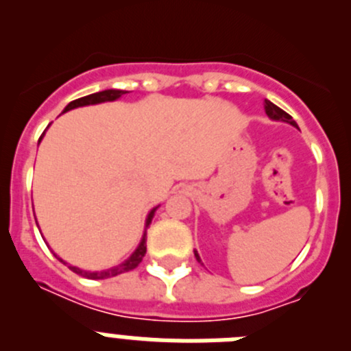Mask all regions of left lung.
Returning <instances> with one entry per match:
<instances>
[{
    "instance_id": "obj_1",
    "label": "left lung",
    "mask_w": 351,
    "mask_h": 351,
    "mask_svg": "<svg viewBox=\"0 0 351 351\" xmlns=\"http://www.w3.org/2000/svg\"><path fill=\"white\" fill-rule=\"evenodd\" d=\"M265 114H267V116L271 117L272 121H281V123H288V125L299 128L295 121L291 119L290 114H287L283 110V108H280V107H278V105H274V104H272V101H269V100H265ZM195 258H197L198 262L202 263V260H200V256H198L197 251H195Z\"/></svg>"
}]
</instances>
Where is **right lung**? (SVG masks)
<instances>
[{
  "label": "right lung",
  "mask_w": 351,
  "mask_h": 351,
  "mask_svg": "<svg viewBox=\"0 0 351 351\" xmlns=\"http://www.w3.org/2000/svg\"><path fill=\"white\" fill-rule=\"evenodd\" d=\"M126 93L128 91H123V89H105V91H100V93H93V95L82 96V98H79V100L70 101V104L64 107L63 112H68V110H71V108H77V107H86V105L104 104V101H116V100H119L121 96L126 95ZM40 141H42V137H40ZM156 209L158 207H154V209H151V213L147 214V218H145V228H147V226L151 225V221H153ZM145 251H147V246H145V230H144V235H142L141 244L137 246V250L133 251L132 255H130L123 263H119V265H114V267H110V269H105V271H84V269H79V267H75V265H70V263H66L63 258H60V256L56 255V253L54 255H56V258L60 260V262H63L64 265H68V269H70V271H73L75 274L82 276V278H88V280H107V278H114V276L123 274V272L133 271V269L137 267L138 263L142 262V258H144V255H145Z\"/></svg>",
  "instance_id": "add662e5"
}]
</instances>
